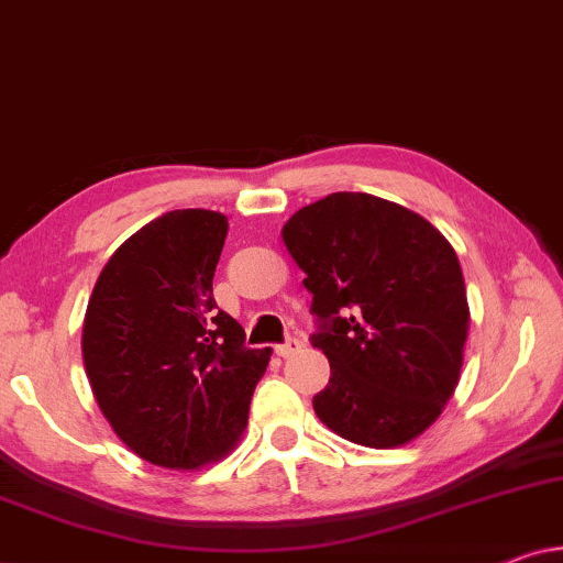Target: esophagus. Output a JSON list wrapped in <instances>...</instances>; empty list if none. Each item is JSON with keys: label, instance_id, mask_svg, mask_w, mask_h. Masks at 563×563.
Masks as SVG:
<instances>
[{"label": "esophagus", "instance_id": "1", "mask_svg": "<svg viewBox=\"0 0 563 563\" xmlns=\"http://www.w3.org/2000/svg\"><path fill=\"white\" fill-rule=\"evenodd\" d=\"M298 350H300L298 339H288V342H285V344L275 346V354H278V357H292V354H296Z\"/></svg>", "mask_w": 563, "mask_h": 563}]
</instances>
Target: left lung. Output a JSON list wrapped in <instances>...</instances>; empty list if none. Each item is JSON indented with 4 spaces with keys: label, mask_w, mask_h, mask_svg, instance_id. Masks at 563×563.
Instances as JSON below:
<instances>
[{
    "label": "left lung",
    "mask_w": 563,
    "mask_h": 563,
    "mask_svg": "<svg viewBox=\"0 0 563 563\" xmlns=\"http://www.w3.org/2000/svg\"><path fill=\"white\" fill-rule=\"evenodd\" d=\"M280 234L331 367L316 416L369 449L421 437L456 390L470 334L454 247L421 213L350 191L298 209Z\"/></svg>",
    "instance_id": "8db88e82"
}]
</instances>
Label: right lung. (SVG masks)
<instances>
[{
	"mask_svg": "<svg viewBox=\"0 0 563 563\" xmlns=\"http://www.w3.org/2000/svg\"><path fill=\"white\" fill-rule=\"evenodd\" d=\"M227 229L219 211L163 213L120 244L86 306L97 406L130 451L165 470H199L240 443L273 354L244 346L211 296Z\"/></svg>",
	"mask_w": 563,
	"mask_h": 563,
	"instance_id": "add662e5",
	"label": "right lung"
}]
</instances>
